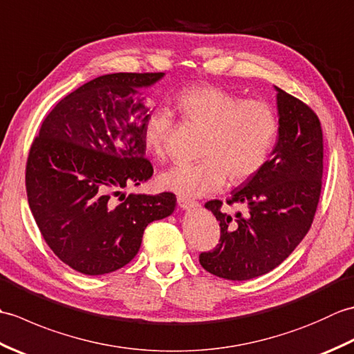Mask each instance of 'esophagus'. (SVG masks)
Wrapping results in <instances>:
<instances>
[{
  "instance_id": "1",
  "label": "esophagus",
  "mask_w": 354,
  "mask_h": 354,
  "mask_svg": "<svg viewBox=\"0 0 354 354\" xmlns=\"http://www.w3.org/2000/svg\"><path fill=\"white\" fill-rule=\"evenodd\" d=\"M178 205L181 207L183 209H192V208H194V207H198L196 202L192 201V199L183 198V196H179V198H178Z\"/></svg>"
}]
</instances>
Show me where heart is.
Instances as JSON below:
<instances>
[{
  "mask_svg": "<svg viewBox=\"0 0 354 354\" xmlns=\"http://www.w3.org/2000/svg\"><path fill=\"white\" fill-rule=\"evenodd\" d=\"M184 118L205 127L199 162H178L160 176V184L189 198L207 196L227 184L243 183L265 165L278 132L274 108L263 100H242L227 89L202 85L176 97ZM173 124L169 109L156 108L142 127V140L152 155H165Z\"/></svg>",
  "mask_w": 354,
  "mask_h": 354,
  "instance_id": "1",
  "label": "heart"
}]
</instances>
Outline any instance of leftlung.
Returning a JSON list of instances; mask_svg holds the SVG:
<instances>
[{
	"label": "left lung",
	"instance_id": "left-lung-1",
	"mask_svg": "<svg viewBox=\"0 0 354 354\" xmlns=\"http://www.w3.org/2000/svg\"><path fill=\"white\" fill-rule=\"evenodd\" d=\"M277 91L278 140L270 160L231 192L227 204H245L248 216L236 217L209 201L221 225L216 250L199 261L209 274L243 281L268 274L289 257L309 231L322 179V131L317 114L301 100Z\"/></svg>",
	"mask_w": 354,
	"mask_h": 354
}]
</instances>
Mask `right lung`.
Wrapping results in <instances>:
<instances>
[{"label":"right lung","mask_w":354,"mask_h":354,"mask_svg":"<svg viewBox=\"0 0 354 354\" xmlns=\"http://www.w3.org/2000/svg\"><path fill=\"white\" fill-rule=\"evenodd\" d=\"M162 77L114 73L88 82L50 111L30 147V209L51 251L80 274L126 266L140 251L147 225L175 212L173 193H122L153 175L142 140L153 109L141 89Z\"/></svg>","instance_id":"1"}]
</instances>
